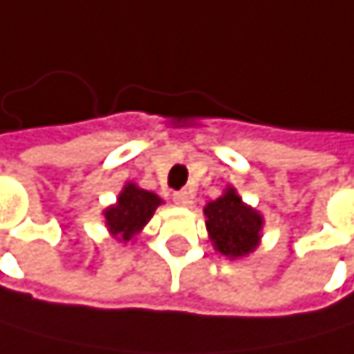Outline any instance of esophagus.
<instances>
[{"label": "esophagus", "mask_w": 354, "mask_h": 354, "mask_svg": "<svg viewBox=\"0 0 354 354\" xmlns=\"http://www.w3.org/2000/svg\"><path fill=\"white\" fill-rule=\"evenodd\" d=\"M171 199H174V203H178V206H189V203L193 201V195L189 191H176L171 195Z\"/></svg>", "instance_id": "34e87169"}]
</instances>
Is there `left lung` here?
I'll return each mask as SVG.
<instances>
[{
    "instance_id": "left-lung-1",
    "label": "left lung",
    "mask_w": 354,
    "mask_h": 354,
    "mask_svg": "<svg viewBox=\"0 0 354 354\" xmlns=\"http://www.w3.org/2000/svg\"><path fill=\"white\" fill-rule=\"evenodd\" d=\"M203 214L208 218L206 227L210 240L221 254L236 259V257H244L257 248L263 218L252 208L244 206V201L234 189H227L223 197L210 201L203 208Z\"/></svg>"
}]
</instances>
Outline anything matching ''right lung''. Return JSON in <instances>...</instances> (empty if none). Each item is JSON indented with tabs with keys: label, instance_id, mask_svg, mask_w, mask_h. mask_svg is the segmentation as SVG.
Returning <instances> with one entry per match:
<instances>
[{
	"label": "right lung",
	"instance_id": "1",
	"mask_svg": "<svg viewBox=\"0 0 354 354\" xmlns=\"http://www.w3.org/2000/svg\"><path fill=\"white\" fill-rule=\"evenodd\" d=\"M161 199L155 193L138 189L136 185H127L118 195L116 206L104 212L106 225L120 242H129L138 231L153 216Z\"/></svg>",
	"mask_w": 354,
	"mask_h": 354
}]
</instances>
